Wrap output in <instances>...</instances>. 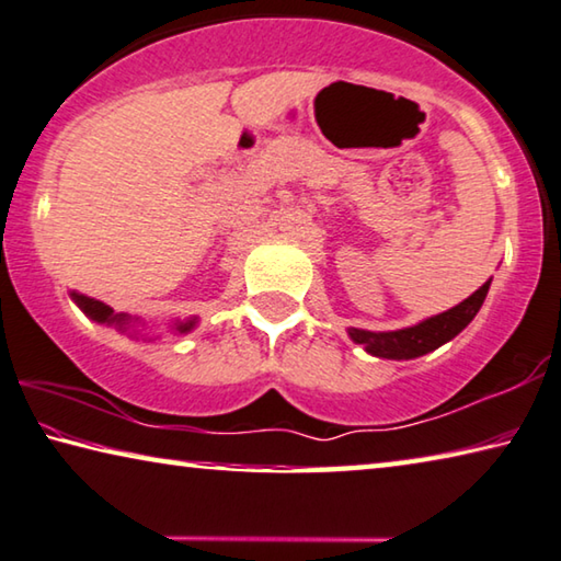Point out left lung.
Segmentation results:
<instances>
[{"instance_id":"1","label":"left lung","mask_w":561,"mask_h":561,"mask_svg":"<svg viewBox=\"0 0 561 561\" xmlns=\"http://www.w3.org/2000/svg\"><path fill=\"white\" fill-rule=\"evenodd\" d=\"M490 280L484 283L480 290H474L470 298L462 300L460 306L445 310L435 318L422 320V323L392 330V333H370V330L351 328V337L357 345H365L367 353L378 357H390V360H408V357H420L430 351H435L447 341H453L457 333L470 325V320L482 308L484 298H488Z\"/></svg>"}]
</instances>
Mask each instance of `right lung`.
Segmentation results:
<instances>
[{
    "label": "right lung",
    "instance_id": "1",
    "mask_svg": "<svg viewBox=\"0 0 561 561\" xmlns=\"http://www.w3.org/2000/svg\"><path fill=\"white\" fill-rule=\"evenodd\" d=\"M71 298H73V302H77L81 310H84L89 318L99 320V323H122V325L126 323V316H114L112 308L104 306V302H101V300H94V298L84 296V293H71ZM194 323H196V320H188V323H179L176 328L181 330V333H186V330L194 328Z\"/></svg>",
    "mask_w": 561,
    "mask_h": 561
}]
</instances>
